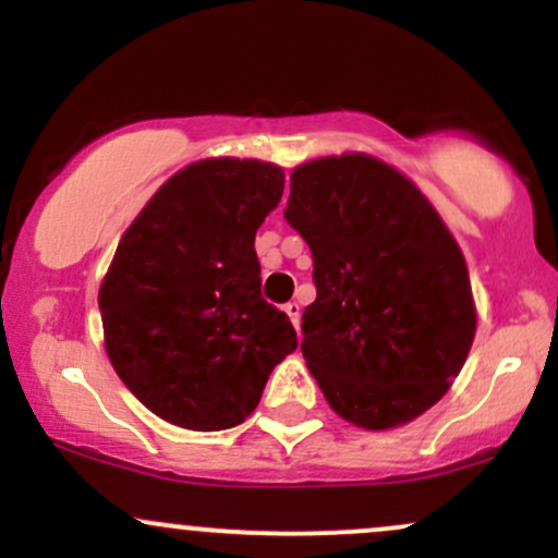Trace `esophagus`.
<instances>
[{
  "instance_id": "34e87169",
  "label": "esophagus",
  "mask_w": 558,
  "mask_h": 558,
  "mask_svg": "<svg viewBox=\"0 0 558 558\" xmlns=\"http://www.w3.org/2000/svg\"><path fill=\"white\" fill-rule=\"evenodd\" d=\"M286 312H289L293 328L299 330V323H302V304H299V302H289V304H286Z\"/></svg>"
}]
</instances>
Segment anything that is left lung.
<instances>
[{
  "label": "left lung",
  "instance_id": "left-lung-1",
  "mask_svg": "<svg viewBox=\"0 0 558 558\" xmlns=\"http://www.w3.org/2000/svg\"><path fill=\"white\" fill-rule=\"evenodd\" d=\"M283 217L312 254L302 352L328 405L376 432L413 421L450 389L476 330L439 214L400 171L354 153L293 171Z\"/></svg>",
  "mask_w": 558,
  "mask_h": 558
}]
</instances>
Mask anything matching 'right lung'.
I'll use <instances>...</instances> for the list:
<instances>
[{
    "label": "right lung",
    "mask_w": 558,
    "mask_h": 558,
    "mask_svg": "<svg viewBox=\"0 0 558 558\" xmlns=\"http://www.w3.org/2000/svg\"><path fill=\"white\" fill-rule=\"evenodd\" d=\"M283 185L275 163L198 161L153 195L116 248L100 286L108 357L169 424H243L296 349L289 315L262 299L254 248Z\"/></svg>",
    "instance_id": "obj_1"
}]
</instances>
